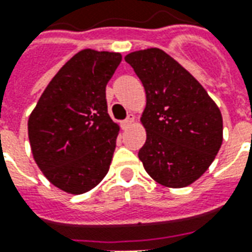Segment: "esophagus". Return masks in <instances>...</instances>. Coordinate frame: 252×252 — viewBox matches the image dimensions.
<instances>
[{
  "label": "esophagus",
  "instance_id": "obj_1",
  "mask_svg": "<svg viewBox=\"0 0 252 252\" xmlns=\"http://www.w3.org/2000/svg\"><path fill=\"white\" fill-rule=\"evenodd\" d=\"M133 121H135V116H133V115H128V117H126V120L123 121V126H131Z\"/></svg>",
  "mask_w": 252,
  "mask_h": 252
}]
</instances>
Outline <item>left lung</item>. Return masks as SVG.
Here are the masks:
<instances>
[{
    "label": "left lung",
    "mask_w": 252,
    "mask_h": 252,
    "mask_svg": "<svg viewBox=\"0 0 252 252\" xmlns=\"http://www.w3.org/2000/svg\"><path fill=\"white\" fill-rule=\"evenodd\" d=\"M146 90L142 124L147 132L139 159L167 188H185L205 173L222 143L219 106L201 83L159 48L128 54Z\"/></svg>",
    "instance_id": "8db88e82"
}]
</instances>
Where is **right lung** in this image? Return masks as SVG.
<instances>
[{"instance_id": "right-lung-1", "label": "right lung", "mask_w": 252, "mask_h": 252, "mask_svg": "<svg viewBox=\"0 0 252 252\" xmlns=\"http://www.w3.org/2000/svg\"><path fill=\"white\" fill-rule=\"evenodd\" d=\"M121 54L82 50L48 83L28 120L36 164L52 185L82 194L109 170L119 126L108 115L106 83Z\"/></svg>"}]
</instances>
